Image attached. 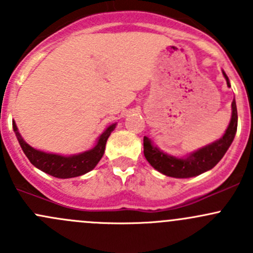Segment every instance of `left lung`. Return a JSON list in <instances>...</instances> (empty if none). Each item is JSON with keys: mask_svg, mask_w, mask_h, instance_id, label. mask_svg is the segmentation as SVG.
<instances>
[{"mask_svg": "<svg viewBox=\"0 0 253 253\" xmlns=\"http://www.w3.org/2000/svg\"><path fill=\"white\" fill-rule=\"evenodd\" d=\"M223 75L226 79V84L230 86V82H229L228 76L225 75L224 71ZM231 110L233 112H231L230 124H229L224 136L218 141L191 153L187 157L176 158L162 152L159 148L153 145L152 141L148 137H144L143 138V147H144L145 159L155 170H158L162 174L170 176V177L176 178L193 177V176L201 175L208 170L213 169L224 157L236 134L237 109L235 98L231 103Z\"/></svg>", "mask_w": 253, "mask_h": 253, "instance_id": "8db88e82", "label": "left lung"}]
</instances>
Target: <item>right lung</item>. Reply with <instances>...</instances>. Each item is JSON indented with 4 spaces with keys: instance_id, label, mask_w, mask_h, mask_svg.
Returning <instances> with one entry per match:
<instances>
[{
    "instance_id": "1",
    "label": "right lung",
    "mask_w": 253,
    "mask_h": 253,
    "mask_svg": "<svg viewBox=\"0 0 253 253\" xmlns=\"http://www.w3.org/2000/svg\"><path fill=\"white\" fill-rule=\"evenodd\" d=\"M115 127H116V124L110 125L104 131V133L99 137L95 147L91 148L90 150H86V152L79 153V154L76 155L65 157V155L45 153L30 147L22 138L20 133L18 132L16 122L13 121V131L16 132L18 142H19L20 147H22L23 152L27 155L29 162L42 171L58 178L77 177V176L84 175L90 171V170H93L103 158L104 152H105L106 141H108L111 132L115 129Z\"/></svg>"
}]
</instances>
